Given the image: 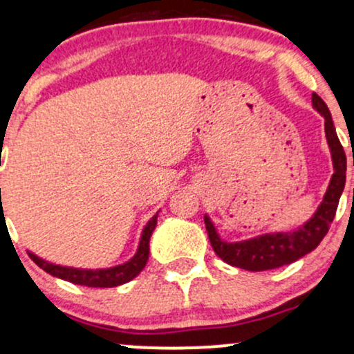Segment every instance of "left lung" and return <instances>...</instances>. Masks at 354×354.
Returning <instances> with one entry per match:
<instances>
[{
    "label": "left lung",
    "mask_w": 354,
    "mask_h": 354,
    "mask_svg": "<svg viewBox=\"0 0 354 354\" xmlns=\"http://www.w3.org/2000/svg\"><path fill=\"white\" fill-rule=\"evenodd\" d=\"M311 101L313 108L324 118V133H326L328 146H330L333 158V168H335L326 194H324L316 213L299 228L286 231V233L261 234V236L246 239V241H223L211 219L205 216L206 231H208V238L214 253L231 266L248 271H266L290 265V263L303 258L304 254L315 250L330 230L336 209H338L341 193L344 189V183H346V154H344L343 146H341L338 135H336L331 113L326 103L316 93H313Z\"/></svg>",
    "instance_id": "obj_1"
}]
</instances>
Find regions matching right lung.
I'll use <instances>...</instances> for the list:
<instances>
[{
	"instance_id": "right-lung-1",
	"label": "right lung",
	"mask_w": 354,
	"mask_h": 354,
	"mask_svg": "<svg viewBox=\"0 0 354 354\" xmlns=\"http://www.w3.org/2000/svg\"><path fill=\"white\" fill-rule=\"evenodd\" d=\"M156 219L158 214H154V216L146 223L143 233H141L140 246H138L136 254L133 256L129 261L123 263V265L106 268V270H80V268L59 266L53 265L50 261H44V259L38 258V256L31 253V251H28V254H30V258L33 259L41 270L50 273L51 276H56V278L64 279V281L81 284V286L88 288L120 286V284H124L131 281L133 278H136L146 266V261H148L149 256V238H151L153 231L156 228Z\"/></svg>"
}]
</instances>
